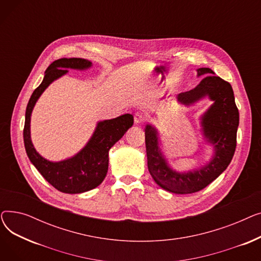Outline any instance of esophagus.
<instances>
[{
  "mask_svg": "<svg viewBox=\"0 0 261 261\" xmlns=\"http://www.w3.org/2000/svg\"><path fill=\"white\" fill-rule=\"evenodd\" d=\"M145 120H146L145 114H143L141 112L135 113V115H134V122L135 123H143Z\"/></svg>",
  "mask_w": 261,
  "mask_h": 261,
  "instance_id": "1",
  "label": "esophagus"
}]
</instances>
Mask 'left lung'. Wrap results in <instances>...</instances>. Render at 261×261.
Returning <instances> with one entry per match:
<instances>
[{"label":"left lung","instance_id":"left-lung-1","mask_svg":"<svg viewBox=\"0 0 261 261\" xmlns=\"http://www.w3.org/2000/svg\"><path fill=\"white\" fill-rule=\"evenodd\" d=\"M198 76H204L200 84L180 93L177 99L184 105L194 103L205 96L214 100L201 122L205 139L215 147L211 163L193 172L173 171L160 151L156 130L150 125L145 129L148 170L158 185L174 194H193L210 185L227 168L237 145L239 111L231 86L208 67L198 68Z\"/></svg>","mask_w":261,"mask_h":261}]
</instances>
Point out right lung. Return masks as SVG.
<instances>
[{"label": "right lung", "instance_id": "1", "mask_svg": "<svg viewBox=\"0 0 261 261\" xmlns=\"http://www.w3.org/2000/svg\"><path fill=\"white\" fill-rule=\"evenodd\" d=\"M92 65L81 58H61L49 64L44 79L32 94L26 107L23 139L29 159L44 179L65 194H81L97 187L107 175L109 150L133 125V116L125 114L98 122L87 146L75 156L61 162H49L41 156L31 141V114L40 95L54 80L67 73V68L85 70Z\"/></svg>", "mask_w": 261, "mask_h": 261}]
</instances>
